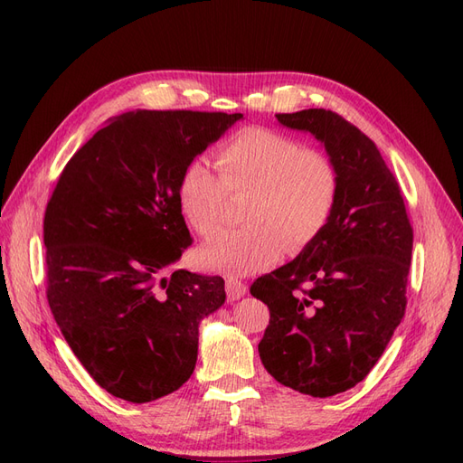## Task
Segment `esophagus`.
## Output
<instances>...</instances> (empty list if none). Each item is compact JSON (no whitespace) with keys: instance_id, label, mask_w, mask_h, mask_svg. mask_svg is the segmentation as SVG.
I'll list each match as a JSON object with an SVG mask.
<instances>
[{"instance_id":"1","label":"esophagus","mask_w":463,"mask_h":463,"mask_svg":"<svg viewBox=\"0 0 463 463\" xmlns=\"http://www.w3.org/2000/svg\"><path fill=\"white\" fill-rule=\"evenodd\" d=\"M224 287H227V297L229 300H239L246 295V285L239 279H232V277H229L227 283H224Z\"/></svg>"}]
</instances>
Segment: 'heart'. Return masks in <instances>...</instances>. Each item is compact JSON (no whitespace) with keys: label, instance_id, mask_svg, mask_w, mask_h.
I'll return each mask as SVG.
<instances>
[{"label":"heart","instance_id":"heart-1","mask_svg":"<svg viewBox=\"0 0 463 463\" xmlns=\"http://www.w3.org/2000/svg\"><path fill=\"white\" fill-rule=\"evenodd\" d=\"M219 175L203 158L184 168L178 200L188 222L205 239L227 219L229 195H248V227L207 242L197 252L205 269L252 275L279 261L283 248L298 252L322 232L337 197V173L329 158L275 134L248 128L217 151Z\"/></svg>","mask_w":463,"mask_h":463}]
</instances>
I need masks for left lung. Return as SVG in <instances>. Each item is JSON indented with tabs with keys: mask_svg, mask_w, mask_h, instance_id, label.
Wrapping results in <instances>:
<instances>
[{
	"mask_svg": "<svg viewBox=\"0 0 463 463\" xmlns=\"http://www.w3.org/2000/svg\"><path fill=\"white\" fill-rule=\"evenodd\" d=\"M277 122L324 145L337 197L322 232L250 287L269 308L258 351L279 384L329 398L373 371L403 318L413 229L398 180L359 128L324 109Z\"/></svg>",
	"mask_w": 463,
	"mask_h": 463,
	"instance_id": "left-lung-1",
	"label": "left lung"
}]
</instances>
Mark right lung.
<instances>
[{
  "mask_svg": "<svg viewBox=\"0 0 463 463\" xmlns=\"http://www.w3.org/2000/svg\"><path fill=\"white\" fill-rule=\"evenodd\" d=\"M242 114L134 110L65 165L44 215L48 305L85 371L131 403L176 392L200 324L224 305L219 275L170 268L192 244L184 168Z\"/></svg>",
  "mask_w": 463,
  "mask_h": 463,
  "instance_id": "obj_1",
  "label": "right lung"
}]
</instances>
